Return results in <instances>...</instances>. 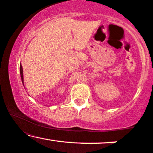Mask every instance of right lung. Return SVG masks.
Returning a JSON list of instances; mask_svg holds the SVG:
<instances>
[{"label":"right lung","instance_id":"obj_1","mask_svg":"<svg viewBox=\"0 0 153 153\" xmlns=\"http://www.w3.org/2000/svg\"><path fill=\"white\" fill-rule=\"evenodd\" d=\"M20 74H21V78H22V81L23 82V85H24V75H23V68L22 65L20 64Z\"/></svg>","mask_w":153,"mask_h":153}]
</instances>
